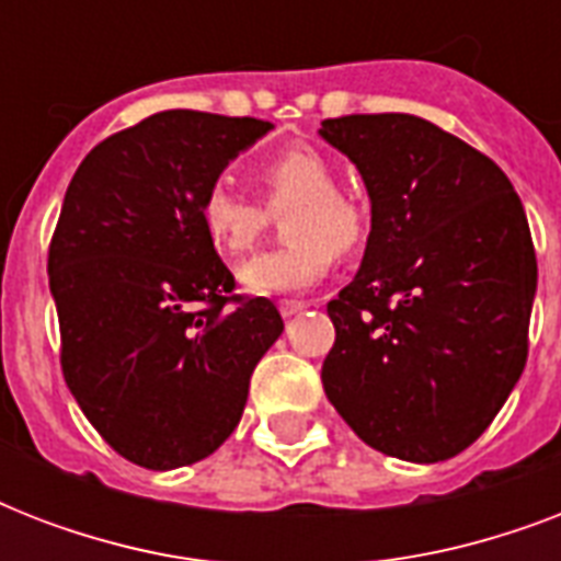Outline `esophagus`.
Here are the masks:
<instances>
[{"instance_id":"1","label":"esophagus","mask_w":561,"mask_h":561,"mask_svg":"<svg viewBox=\"0 0 561 561\" xmlns=\"http://www.w3.org/2000/svg\"><path fill=\"white\" fill-rule=\"evenodd\" d=\"M308 306H311V302H306V299H282L279 311H282V317H294V314H299V311H306Z\"/></svg>"}]
</instances>
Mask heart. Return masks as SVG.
<instances>
[{
  "label": "heart",
  "instance_id": "b5f03b06",
  "mask_svg": "<svg viewBox=\"0 0 561 561\" xmlns=\"http://www.w3.org/2000/svg\"><path fill=\"white\" fill-rule=\"evenodd\" d=\"M259 183L267 209H295L285 218L290 244L241 264L238 279L250 294H299L332 271L334 250L350 255L367 244V209L337 188V174L323 153L308 148L279 153L259 169ZM267 209L253 197L215 183L203 192L197 215L209 244L227 259H241L271 224Z\"/></svg>",
  "mask_w": 561,
  "mask_h": 561
}]
</instances>
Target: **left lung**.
<instances>
[{
  "mask_svg": "<svg viewBox=\"0 0 561 561\" xmlns=\"http://www.w3.org/2000/svg\"><path fill=\"white\" fill-rule=\"evenodd\" d=\"M320 136L373 203L358 276L329 302L323 390L375 451L448 460L527 364L539 271L524 206L486 153L425 118H325Z\"/></svg>",
  "mask_w": 561,
  "mask_h": 561,
  "instance_id": "obj_1",
  "label": "left lung"
}]
</instances>
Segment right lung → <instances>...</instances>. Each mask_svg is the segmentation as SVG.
<instances>
[{"mask_svg":"<svg viewBox=\"0 0 561 561\" xmlns=\"http://www.w3.org/2000/svg\"><path fill=\"white\" fill-rule=\"evenodd\" d=\"M262 118L165 110L92 148L48 247L66 387L104 443L169 471L218 451L250 375L282 334L271 299L238 297L201 197Z\"/></svg>","mask_w":561,"mask_h":561,"instance_id":"right-lung-1","label":"right lung"}]
</instances>
